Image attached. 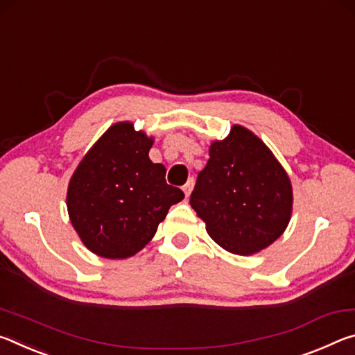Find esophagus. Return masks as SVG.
<instances>
[{"label":"esophagus","instance_id":"esophagus-1","mask_svg":"<svg viewBox=\"0 0 355 355\" xmlns=\"http://www.w3.org/2000/svg\"><path fill=\"white\" fill-rule=\"evenodd\" d=\"M193 179H189V181H187V184H185L184 185V187H182V190H184V193H185V198H189V196H190V193H191V190H193Z\"/></svg>","mask_w":355,"mask_h":355}]
</instances>
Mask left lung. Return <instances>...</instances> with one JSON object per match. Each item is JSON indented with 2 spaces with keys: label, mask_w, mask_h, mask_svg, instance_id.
<instances>
[{
  "label": "left lung",
  "mask_w": 355,
  "mask_h": 355,
  "mask_svg": "<svg viewBox=\"0 0 355 355\" xmlns=\"http://www.w3.org/2000/svg\"><path fill=\"white\" fill-rule=\"evenodd\" d=\"M293 185L272 150L247 127L209 146L190 195L207 234L226 252L248 257L280 237L291 220Z\"/></svg>",
  "instance_id": "1"
}]
</instances>
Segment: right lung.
<instances>
[{"label":"right lung","instance_id":"obj_1","mask_svg":"<svg viewBox=\"0 0 355 355\" xmlns=\"http://www.w3.org/2000/svg\"><path fill=\"white\" fill-rule=\"evenodd\" d=\"M154 138L129 121L113 124L92 144L69 181V218L85 247L101 258L125 259L153 239L168 209L184 200L153 164Z\"/></svg>","mask_w":355,"mask_h":355}]
</instances>
